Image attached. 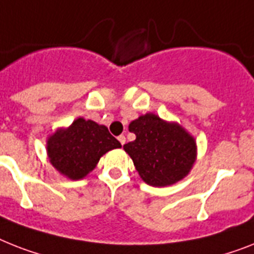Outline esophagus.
<instances>
[{
	"mask_svg": "<svg viewBox=\"0 0 254 254\" xmlns=\"http://www.w3.org/2000/svg\"><path fill=\"white\" fill-rule=\"evenodd\" d=\"M118 140H119V142L122 144V145H125V144H126V136H125V135H121V136H119Z\"/></svg>",
	"mask_w": 254,
	"mask_h": 254,
	"instance_id": "obj_1",
	"label": "esophagus"
}]
</instances>
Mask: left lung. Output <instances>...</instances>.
Returning a JSON list of instances; mask_svg holds the SVG:
<instances>
[{"mask_svg": "<svg viewBox=\"0 0 254 254\" xmlns=\"http://www.w3.org/2000/svg\"><path fill=\"white\" fill-rule=\"evenodd\" d=\"M128 129L136 139L123 149L146 184L167 187L190 174L197 158V144L183 126L146 113L132 121Z\"/></svg>", "mask_w": 254, "mask_h": 254, "instance_id": "1", "label": "left lung"}]
</instances>
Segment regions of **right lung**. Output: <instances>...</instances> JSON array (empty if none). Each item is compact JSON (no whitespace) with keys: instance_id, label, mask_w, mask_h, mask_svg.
<instances>
[{"instance_id":"1","label":"right lung","mask_w":254,"mask_h":254,"mask_svg":"<svg viewBox=\"0 0 254 254\" xmlns=\"http://www.w3.org/2000/svg\"><path fill=\"white\" fill-rule=\"evenodd\" d=\"M121 146L106 126L81 117L68 127L57 128L47 140L49 162L61 175L71 180L87 177L105 153Z\"/></svg>"}]
</instances>
